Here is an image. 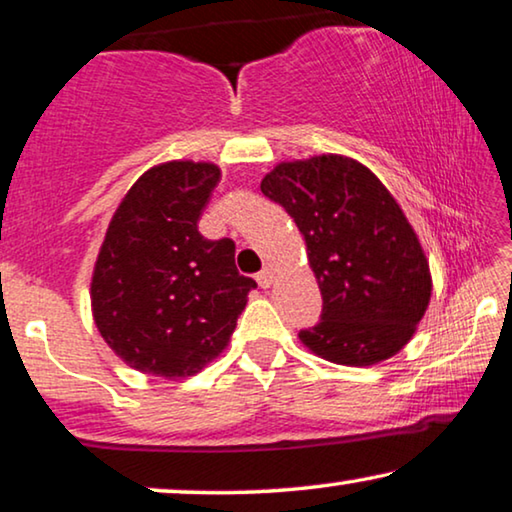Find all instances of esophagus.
I'll list each match as a JSON object with an SVG mask.
<instances>
[{
    "instance_id": "1",
    "label": "esophagus",
    "mask_w": 512,
    "mask_h": 512,
    "mask_svg": "<svg viewBox=\"0 0 512 512\" xmlns=\"http://www.w3.org/2000/svg\"><path fill=\"white\" fill-rule=\"evenodd\" d=\"M256 281H258V286H263V288H270L274 284V272L270 265H265V268L256 274Z\"/></svg>"
}]
</instances>
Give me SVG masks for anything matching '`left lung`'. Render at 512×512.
<instances>
[{
	"label": "left lung",
	"mask_w": 512,
	"mask_h": 512,
	"mask_svg": "<svg viewBox=\"0 0 512 512\" xmlns=\"http://www.w3.org/2000/svg\"><path fill=\"white\" fill-rule=\"evenodd\" d=\"M261 191L305 238L323 295L321 323L300 330L318 358L369 367L416 335L432 298L420 238L395 196L365 164L344 154L281 161Z\"/></svg>",
	"instance_id": "1"
}]
</instances>
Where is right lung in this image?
I'll return each mask as SVG.
<instances>
[{"instance_id": "right-lung-1", "label": "right lung", "mask_w": 512, "mask_h": 512, "mask_svg": "<svg viewBox=\"0 0 512 512\" xmlns=\"http://www.w3.org/2000/svg\"><path fill=\"white\" fill-rule=\"evenodd\" d=\"M221 180L210 161L152 166L117 205L90 284L94 325L147 376H194L226 351L256 281L235 268L233 240H205L198 219Z\"/></svg>"}]
</instances>
